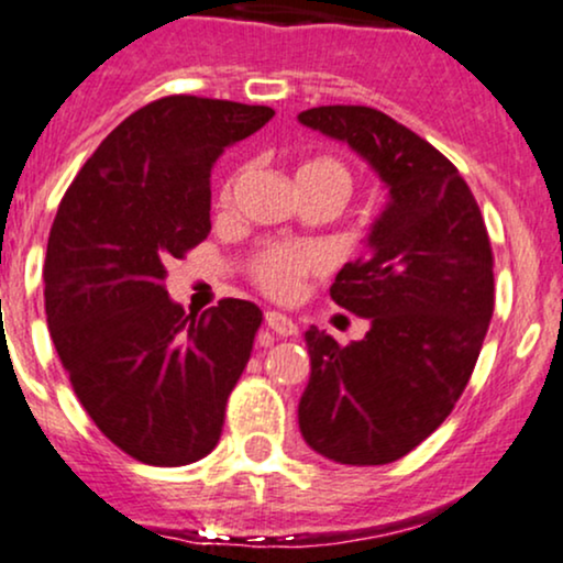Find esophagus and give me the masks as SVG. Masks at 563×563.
Wrapping results in <instances>:
<instances>
[{"instance_id": "esophagus-1", "label": "esophagus", "mask_w": 563, "mask_h": 563, "mask_svg": "<svg viewBox=\"0 0 563 563\" xmlns=\"http://www.w3.org/2000/svg\"><path fill=\"white\" fill-rule=\"evenodd\" d=\"M264 322H267V328L277 335H283V339H290V335L299 333V328H296V322L286 318V314L280 312H267L264 314Z\"/></svg>"}]
</instances>
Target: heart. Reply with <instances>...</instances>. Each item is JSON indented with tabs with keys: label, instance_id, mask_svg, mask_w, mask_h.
Listing matches in <instances>:
<instances>
[{
	"label": "heart",
	"instance_id": "b5f03b06",
	"mask_svg": "<svg viewBox=\"0 0 563 563\" xmlns=\"http://www.w3.org/2000/svg\"><path fill=\"white\" fill-rule=\"evenodd\" d=\"M296 183L307 187H325V190H333L341 198H346L352 177H349V169L339 158L320 156L299 166ZM224 198H230V187L224 190ZM320 264V251L307 249V245H269L254 260V277L267 294L290 296L299 286L301 275L312 273Z\"/></svg>",
	"mask_w": 563,
	"mask_h": 563
}]
</instances>
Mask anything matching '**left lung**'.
<instances>
[{"instance_id":"1","label":"left lung","mask_w":563,"mask_h":563,"mask_svg":"<svg viewBox=\"0 0 563 563\" xmlns=\"http://www.w3.org/2000/svg\"><path fill=\"white\" fill-rule=\"evenodd\" d=\"M299 124L346 142L389 190L365 256L331 286L371 331L346 346L314 325L303 333L312 371L299 429L328 461L384 466L466 389L495 309L493 249L466 179L416 132L365 106L309 108Z\"/></svg>"}]
</instances>
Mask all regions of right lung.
<instances>
[{
	"mask_svg": "<svg viewBox=\"0 0 563 563\" xmlns=\"http://www.w3.org/2000/svg\"><path fill=\"white\" fill-rule=\"evenodd\" d=\"M275 111L172 95L134 111L76 174L49 230L44 312L76 397L115 448L187 466L217 448L262 309L185 314L166 262L211 230V169Z\"/></svg>",
	"mask_w": 563,
	"mask_h": 563,
	"instance_id": "right-lung-1",
	"label": "right lung"
}]
</instances>
